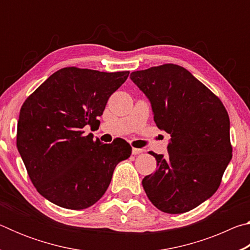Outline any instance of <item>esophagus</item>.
<instances>
[{"instance_id": "obj_1", "label": "esophagus", "mask_w": 250, "mask_h": 250, "mask_svg": "<svg viewBox=\"0 0 250 250\" xmlns=\"http://www.w3.org/2000/svg\"><path fill=\"white\" fill-rule=\"evenodd\" d=\"M142 152H143L142 149H137V147H133V149H132V154L133 155H138V154L142 153Z\"/></svg>"}]
</instances>
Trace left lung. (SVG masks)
Segmentation results:
<instances>
[{"label":"left lung","mask_w":250,"mask_h":250,"mask_svg":"<svg viewBox=\"0 0 250 250\" xmlns=\"http://www.w3.org/2000/svg\"><path fill=\"white\" fill-rule=\"evenodd\" d=\"M130 78L149 99L158 128L170 134L166 156L150 152L158 170L142 180L146 196L164 213L195 208L217 191L231 160L225 107L174 64L133 71Z\"/></svg>","instance_id":"8db88e82"}]
</instances>
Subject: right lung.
<instances>
[{"label": "right lung", "mask_w": 250, "mask_h": 250, "mask_svg": "<svg viewBox=\"0 0 250 250\" xmlns=\"http://www.w3.org/2000/svg\"><path fill=\"white\" fill-rule=\"evenodd\" d=\"M129 71L67 67L54 73L25 100L20 111L16 146L37 192L68 209H83L99 201L117 164L131 155L124 139L110 145L86 125H97L109 97Z\"/></svg>", "instance_id": "add662e5"}]
</instances>
